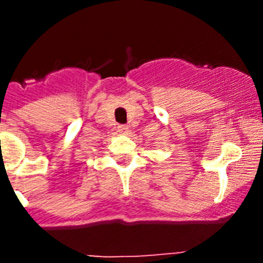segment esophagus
Listing matches in <instances>:
<instances>
[{
	"instance_id": "1",
	"label": "esophagus",
	"mask_w": 263,
	"mask_h": 263,
	"mask_svg": "<svg viewBox=\"0 0 263 263\" xmlns=\"http://www.w3.org/2000/svg\"><path fill=\"white\" fill-rule=\"evenodd\" d=\"M118 132H120L121 134L126 136V134H129V126H127V125H121V126H118Z\"/></svg>"
}]
</instances>
